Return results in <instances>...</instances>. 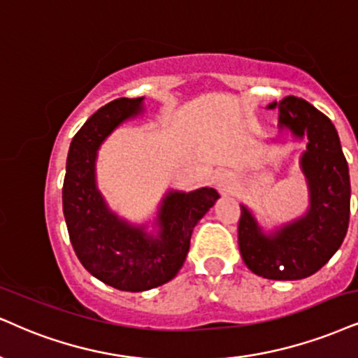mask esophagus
Here are the masks:
<instances>
[{
    "label": "esophagus",
    "instance_id": "1",
    "mask_svg": "<svg viewBox=\"0 0 358 358\" xmlns=\"http://www.w3.org/2000/svg\"><path fill=\"white\" fill-rule=\"evenodd\" d=\"M215 187L219 189V192L229 194L234 189V176L231 172H220L215 176Z\"/></svg>",
    "mask_w": 358,
    "mask_h": 358
}]
</instances>
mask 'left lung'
Returning <instances> with one entry per match:
<instances>
[{
	"mask_svg": "<svg viewBox=\"0 0 358 358\" xmlns=\"http://www.w3.org/2000/svg\"><path fill=\"white\" fill-rule=\"evenodd\" d=\"M279 108L280 126L307 136L301 166L310 191L308 213L266 236L252 214L241 206L239 249L245 266L273 280L306 279L320 271L342 245L350 217V178L332 121L306 99L287 96Z\"/></svg>",
	"mask_w": 358,
	"mask_h": 358,
	"instance_id": "obj_1",
	"label": "left lung"
}]
</instances>
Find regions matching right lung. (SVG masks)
Here are the masks:
<instances>
[{"label": "right lung", "instance_id": "add662e5", "mask_svg": "<svg viewBox=\"0 0 358 358\" xmlns=\"http://www.w3.org/2000/svg\"><path fill=\"white\" fill-rule=\"evenodd\" d=\"M143 99H114L87 119L69 145L63 184L66 226L79 262L96 279L126 292H143L176 277L194 226L219 199L213 187L171 191L159 210L157 236L129 226L106 207L96 189V154L122 121L141 113Z\"/></svg>", "mask_w": 358, "mask_h": 358}]
</instances>
